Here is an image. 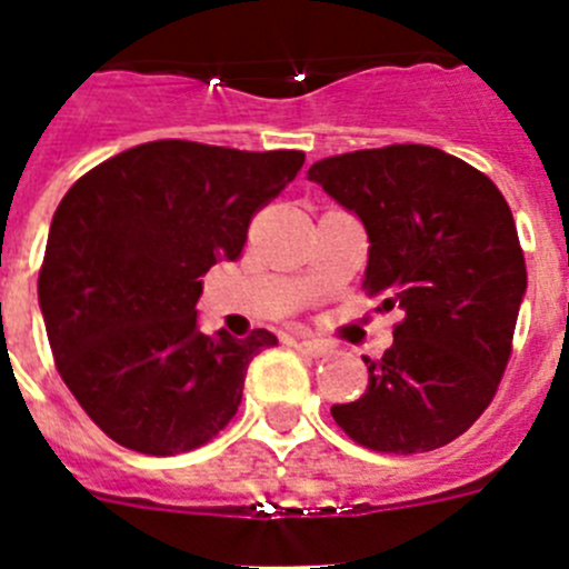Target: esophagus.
Here are the masks:
<instances>
[{
	"label": "esophagus",
	"instance_id": "34e87169",
	"mask_svg": "<svg viewBox=\"0 0 569 569\" xmlns=\"http://www.w3.org/2000/svg\"><path fill=\"white\" fill-rule=\"evenodd\" d=\"M296 345H299L301 353L313 356V359H319V356H325L330 350V347L325 345V341H319V339H299Z\"/></svg>",
	"mask_w": 569,
	"mask_h": 569
}]
</instances>
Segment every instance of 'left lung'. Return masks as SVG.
Returning a JSON list of instances; mask_svg holds the SVG:
<instances>
[{"mask_svg": "<svg viewBox=\"0 0 569 569\" xmlns=\"http://www.w3.org/2000/svg\"><path fill=\"white\" fill-rule=\"evenodd\" d=\"M310 182L367 230L365 288L405 321L361 399L336 425L379 453H425L485 413L527 293L516 222L499 188L456 156L390 144L321 159Z\"/></svg>", "mask_w": 569, "mask_h": 569, "instance_id": "8db88e82", "label": "left lung"}]
</instances>
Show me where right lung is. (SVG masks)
Segmentation results:
<instances>
[{
    "label": "right lung",
    "mask_w": 569,
    "mask_h": 569,
    "mask_svg": "<svg viewBox=\"0 0 569 569\" xmlns=\"http://www.w3.org/2000/svg\"><path fill=\"white\" fill-rule=\"evenodd\" d=\"M301 164V150L162 139L113 156L64 193L39 308L59 376L110 439L136 453H188L233 419L248 365L279 339L204 336L202 276L239 259L253 213Z\"/></svg>",
    "instance_id": "add662e5"
}]
</instances>
